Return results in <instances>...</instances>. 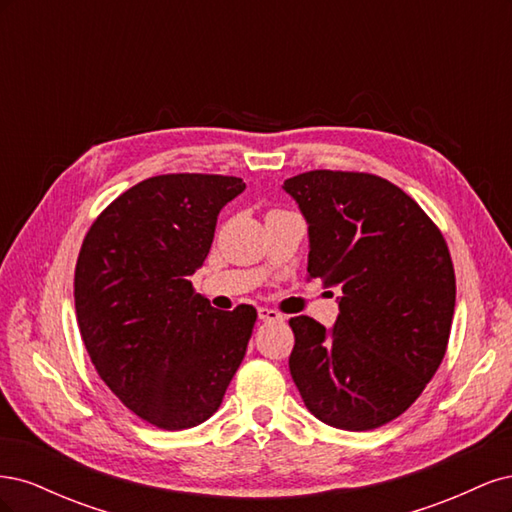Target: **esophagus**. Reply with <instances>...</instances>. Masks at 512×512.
<instances>
[{"instance_id":"1","label":"esophagus","mask_w":512,"mask_h":512,"mask_svg":"<svg viewBox=\"0 0 512 512\" xmlns=\"http://www.w3.org/2000/svg\"><path fill=\"white\" fill-rule=\"evenodd\" d=\"M258 318L265 320V322H280L284 320V316L280 312H275L271 307H258Z\"/></svg>"}]
</instances>
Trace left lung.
<instances>
[{"label":"left lung","instance_id":"1","mask_svg":"<svg viewBox=\"0 0 512 512\" xmlns=\"http://www.w3.org/2000/svg\"><path fill=\"white\" fill-rule=\"evenodd\" d=\"M284 190L307 222L309 277L342 290L333 329L290 318V376L322 423L382 427L444 359L455 312L446 241L404 190L376 175L309 170Z\"/></svg>","mask_w":512,"mask_h":512}]
</instances>
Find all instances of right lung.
I'll return each instance as SVG.
<instances>
[{
    "instance_id": "right-lung-1",
    "label": "right lung",
    "mask_w": 512,
    "mask_h": 512,
    "mask_svg": "<svg viewBox=\"0 0 512 512\" xmlns=\"http://www.w3.org/2000/svg\"><path fill=\"white\" fill-rule=\"evenodd\" d=\"M243 190L239 177H149L98 215L76 260L89 359L123 406L160 429L205 423L252 337V305L220 312L190 282L222 207Z\"/></svg>"
}]
</instances>
